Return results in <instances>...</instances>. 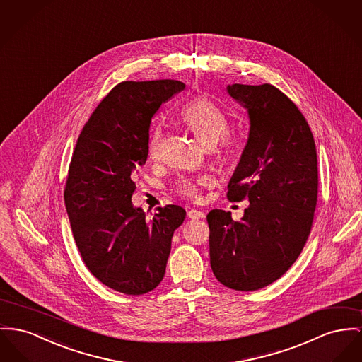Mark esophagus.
Masks as SVG:
<instances>
[{
    "label": "esophagus",
    "mask_w": 362,
    "mask_h": 362,
    "mask_svg": "<svg viewBox=\"0 0 362 362\" xmlns=\"http://www.w3.org/2000/svg\"><path fill=\"white\" fill-rule=\"evenodd\" d=\"M204 217H206V214L203 211H200V210L192 209V210L188 211V218H191V219H202V218Z\"/></svg>",
    "instance_id": "esophagus-1"
}]
</instances>
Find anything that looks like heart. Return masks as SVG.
<instances>
[{
	"instance_id": "obj_1",
	"label": "heart",
	"mask_w": 362,
	"mask_h": 362,
	"mask_svg": "<svg viewBox=\"0 0 362 362\" xmlns=\"http://www.w3.org/2000/svg\"><path fill=\"white\" fill-rule=\"evenodd\" d=\"M181 119L192 130L196 139L207 146L218 144L229 133V122L226 115L213 101L204 97L194 98L191 103H188L181 111ZM162 139V129L156 127L152 132L148 143V153L151 158L158 156ZM206 181L207 180H202V182ZM178 192L184 196L193 197L197 194V187L191 180H182L178 184Z\"/></svg>"
}]
</instances>
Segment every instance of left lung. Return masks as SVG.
Returning <instances> with one entry per match:
<instances>
[{
	"mask_svg": "<svg viewBox=\"0 0 362 362\" xmlns=\"http://www.w3.org/2000/svg\"><path fill=\"white\" fill-rule=\"evenodd\" d=\"M228 93L247 110L250 132L228 199H248L241 221L207 214L210 264L218 281L236 291L264 288L296 261L309 238L318 171L312 130L277 88L233 83Z\"/></svg>",
	"mask_w": 362,
	"mask_h": 362,
	"instance_id": "left-lung-1",
	"label": "left lung"
}]
</instances>
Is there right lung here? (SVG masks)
<instances>
[{"label":"right lung","instance_id":"1","mask_svg":"<svg viewBox=\"0 0 362 362\" xmlns=\"http://www.w3.org/2000/svg\"><path fill=\"white\" fill-rule=\"evenodd\" d=\"M180 81L117 85L98 104L75 145L64 203L81 257L110 288L143 295L163 280L174 230L185 210L168 204L148 219L132 203L134 177L148 158L152 117Z\"/></svg>","mask_w":362,"mask_h":362}]
</instances>
